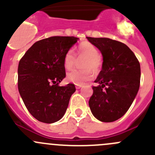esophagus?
<instances>
[{
	"label": "esophagus",
	"instance_id": "obj_1",
	"mask_svg": "<svg viewBox=\"0 0 155 155\" xmlns=\"http://www.w3.org/2000/svg\"><path fill=\"white\" fill-rule=\"evenodd\" d=\"M82 87V85H76V89H79V88H81Z\"/></svg>",
	"mask_w": 155,
	"mask_h": 155
}]
</instances>
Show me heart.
I'll return each instance as SVG.
<instances>
[{
	"label": "heart",
	"instance_id": "heart-1",
	"mask_svg": "<svg viewBox=\"0 0 155 155\" xmlns=\"http://www.w3.org/2000/svg\"><path fill=\"white\" fill-rule=\"evenodd\" d=\"M78 57H85L82 64V70H73L69 72L67 79L69 82L75 85H83L85 82L94 78L93 69L95 72H99L103 66L102 58L99 54L97 48L89 42H83L76 50ZM76 57L73 51L69 50L65 53L63 59L64 67L67 70H71L74 67Z\"/></svg>",
	"mask_w": 155,
	"mask_h": 155
}]
</instances>
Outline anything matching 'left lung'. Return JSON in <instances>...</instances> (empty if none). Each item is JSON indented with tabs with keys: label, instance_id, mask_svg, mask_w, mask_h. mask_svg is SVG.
Masks as SVG:
<instances>
[{
	"label": "left lung",
	"instance_id": "left-lung-1",
	"mask_svg": "<svg viewBox=\"0 0 155 155\" xmlns=\"http://www.w3.org/2000/svg\"><path fill=\"white\" fill-rule=\"evenodd\" d=\"M104 57L102 70L93 86L89 107L94 116L112 122L129 109L140 88V64L134 53L121 42L109 38L87 37Z\"/></svg>",
	"mask_w": 155,
	"mask_h": 155
}]
</instances>
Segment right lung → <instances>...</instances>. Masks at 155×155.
<instances>
[{"mask_svg":"<svg viewBox=\"0 0 155 155\" xmlns=\"http://www.w3.org/2000/svg\"><path fill=\"white\" fill-rule=\"evenodd\" d=\"M74 37H51L36 42L20 59L18 88L28 112L39 121H59L76 91L73 84L60 86L66 76L63 59L77 42Z\"/></svg>","mask_w":155,"mask_h":155,"instance_id":"add662e5","label":"right lung"}]
</instances>
